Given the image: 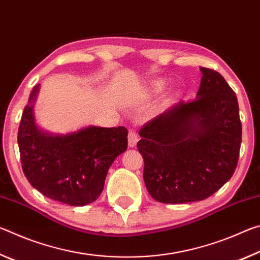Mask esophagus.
Wrapping results in <instances>:
<instances>
[{
    "label": "esophagus",
    "mask_w": 260,
    "mask_h": 260,
    "mask_svg": "<svg viewBox=\"0 0 260 260\" xmlns=\"http://www.w3.org/2000/svg\"><path fill=\"white\" fill-rule=\"evenodd\" d=\"M127 138H128V146H129L131 148L135 147L136 143H138V141H139L138 134L135 133V131L129 129V131H128V136H127Z\"/></svg>",
    "instance_id": "esophagus-1"
}]
</instances>
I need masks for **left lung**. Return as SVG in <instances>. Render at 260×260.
Segmentation results:
<instances>
[{
    "mask_svg": "<svg viewBox=\"0 0 260 260\" xmlns=\"http://www.w3.org/2000/svg\"><path fill=\"white\" fill-rule=\"evenodd\" d=\"M201 71L197 99L181 101L139 132L144 183L160 203L208 199L232 178L239 161L242 124L236 95L221 74Z\"/></svg>",
    "mask_w": 260,
    "mask_h": 260,
    "instance_id": "1",
    "label": "left lung"
}]
</instances>
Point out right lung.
Returning <instances> with one entry per match:
<instances>
[{"instance_id": "1", "label": "right lung", "mask_w": 260, "mask_h": 260, "mask_svg": "<svg viewBox=\"0 0 260 260\" xmlns=\"http://www.w3.org/2000/svg\"><path fill=\"white\" fill-rule=\"evenodd\" d=\"M33 88L21 116L18 146L21 167L32 186L48 199L83 206L99 199L110 166L127 149L126 127L89 126L77 133L51 135L38 128Z\"/></svg>"}]
</instances>
